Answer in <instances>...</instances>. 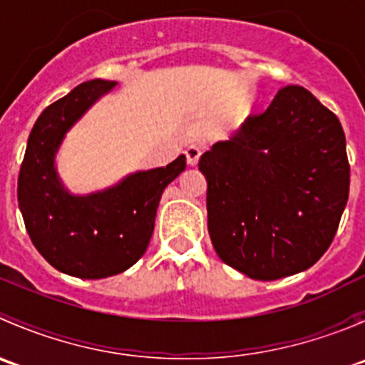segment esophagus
<instances>
[{
    "mask_svg": "<svg viewBox=\"0 0 365 365\" xmlns=\"http://www.w3.org/2000/svg\"><path fill=\"white\" fill-rule=\"evenodd\" d=\"M201 150H203V146H201V145H189V146H187V148H185L187 164L196 165L197 160H200V157H201Z\"/></svg>",
    "mask_w": 365,
    "mask_h": 365,
    "instance_id": "obj_1",
    "label": "esophagus"
}]
</instances>
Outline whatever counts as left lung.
I'll return each mask as SVG.
<instances>
[{"instance_id": "obj_1", "label": "left lung", "mask_w": 365, "mask_h": 365, "mask_svg": "<svg viewBox=\"0 0 365 365\" xmlns=\"http://www.w3.org/2000/svg\"><path fill=\"white\" fill-rule=\"evenodd\" d=\"M208 233L226 264L256 281L311 268L336 237L349 194L341 121L302 86L279 90L200 159Z\"/></svg>"}]
</instances>
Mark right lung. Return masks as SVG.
Segmentation results:
<instances>
[{"label":"right lung","instance_id":"obj_1","mask_svg":"<svg viewBox=\"0 0 365 365\" xmlns=\"http://www.w3.org/2000/svg\"><path fill=\"white\" fill-rule=\"evenodd\" d=\"M93 79L43 109L28 138L17 201L36 251L63 274L104 279L130 268L148 249L165 187L185 169V155L165 168L135 171L113 187L72 194L56 169L65 135L116 86Z\"/></svg>","mask_w":365,"mask_h":365}]
</instances>
